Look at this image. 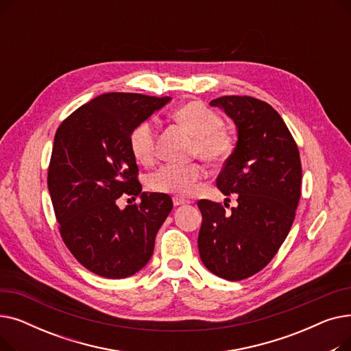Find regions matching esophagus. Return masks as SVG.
Here are the masks:
<instances>
[{
  "label": "esophagus",
  "instance_id": "34e87169",
  "mask_svg": "<svg viewBox=\"0 0 351 351\" xmlns=\"http://www.w3.org/2000/svg\"><path fill=\"white\" fill-rule=\"evenodd\" d=\"M172 200H173V205H175V206H180V205H186V204H189V200H186V199H182V197H178V196H173V197H172Z\"/></svg>",
  "mask_w": 351,
  "mask_h": 351
}]
</instances>
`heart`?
<instances>
[{"label":"heart","instance_id":"obj_1","mask_svg":"<svg viewBox=\"0 0 351 351\" xmlns=\"http://www.w3.org/2000/svg\"><path fill=\"white\" fill-rule=\"evenodd\" d=\"M173 119L186 126L193 135L191 155L208 163H222L233 152L236 136L223 123L222 117L202 101H191L180 105L173 112ZM156 125L142 121L129 134V149L142 165H152L156 159ZM202 165L165 163L147 176V188L158 193L188 196L193 192L196 182L204 178Z\"/></svg>","mask_w":351,"mask_h":351}]
</instances>
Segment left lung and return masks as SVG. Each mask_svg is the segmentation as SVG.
<instances>
[{"instance_id": "8db88e82", "label": "left lung", "mask_w": 351, "mask_h": 351, "mask_svg": "<svg viewBox=\"0 0 351 351\" xmlns=\"http://www.w3.org/2000/svg\"><path fill=\"white\" fill-rule=\"evenodd\" d=\"M237 126V143L216 186L237 193V208L200 199L197 247L204 265L226 280H243L266 267L293 225L300 199L302 163L294 138L267 102L253 97H220ZM228 208V206H226Z\"/></svg>"}]
</instances>
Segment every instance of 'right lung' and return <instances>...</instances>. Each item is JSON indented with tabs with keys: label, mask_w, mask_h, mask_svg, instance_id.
Segmentation results:
<instances>
[{
	"label": "right lung",
	"mask_w": 351,
	"mask_h": 351,
	"mask_svg": "<svg viewBox=\"0 0 351 351\" xmlns=\"http://www.w3.org/2000/svg\"><path fill=\"white\" fill-rule=\"evenodd\" d=\"M169 97L109 92L65 118L53 138L48 189L62 241L88 270L106 279L139 271L173 208L166 193H145L129 134ZM122 194L141 202L123 211Z\"/></svg>",
	"instance_id": "1"
}]
</instances>
